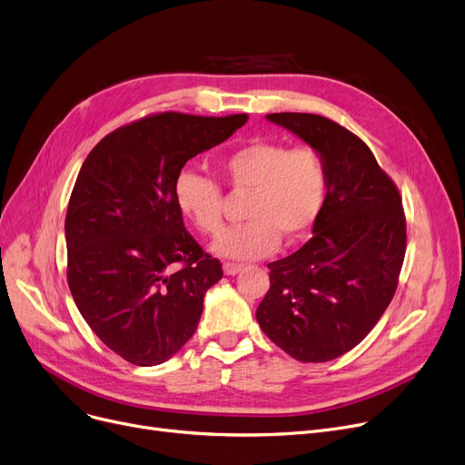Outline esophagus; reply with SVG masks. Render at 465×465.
I'll return each mask as SVG.
<instances>
[{
	"instance_id": "1",
	"label": "esophagus",
	"mask_w": 465,
	"mask_h": 465,
	"mask_svg": "<svg viewBox=\"0 0 465 465\" xmlns=\"http://www.w3.org/2000/svg\"><path fill=\"white\" fill-rule=\"evenodd\" d=\"M222 268H224L226 275H237L241 270H243V266L233 264V262H224V266H222Z\"/></svg>"
}]
</instances>
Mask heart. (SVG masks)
<instances>
[{
	"label": "heart",
	"instance_id": "obj_1",
	"mask_svg": "<svg viewBox=\"0 0 465 465\" xmlns=\"http://www.w3.org/2000/svg\"><path fill=\"white\" fill-rule=\"evenodd\" d=\"M220 174L235 193H249V222L222 233L213 252L251 260L270 254L279 237H304L325 203L327 167L312 146L291 148L277 140H256L220 157ZM174 201L201 233H218L224 224V195L216 180L197 171L180 173Z\"/></svg>",
	"mask_w": 465,
	"mask_h": 465
}]
</instances>
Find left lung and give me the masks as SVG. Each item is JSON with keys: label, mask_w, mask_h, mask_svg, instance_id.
<instances>
[{"label": "left lung", "mask_w": 465, "mask_h": 465, "mask_svg": "<svg viewBox=\"0 0 465 465\" xmlns=\"http://www.w3.org/2000/svg\"><path fill=\"white\" fill-rule=\"evenodd\" d=\"M266 117L319 152L327 195L313 237L268 264L270 291L256 321L291 357L327 362L353 350L390 306L407 251L405 211L359 136L315 114Z\"/></svg>", "instance_id": "1"}]
</instances>
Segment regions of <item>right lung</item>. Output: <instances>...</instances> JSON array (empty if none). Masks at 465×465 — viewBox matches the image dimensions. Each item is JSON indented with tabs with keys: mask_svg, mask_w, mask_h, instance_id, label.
<instances>
[{
	"mask_svg": "<svg viewBox=\"0 0 465 465\" xmlns=\"http://www.w3.org/2000/svg\"><path fill=\"white\" fill-rule=\"evenodd\" d=\"M247 119L148 115L100 140L77 174L64 222L68 287L93 332L133 365H161L183 348L222 279L184 228L174 183Z\"/></svg>",
	"mask_w": 465,
	"mask_h": 465,
	"instance_id": "add662e5",
	"label": "right lung"
}]
</instances>
